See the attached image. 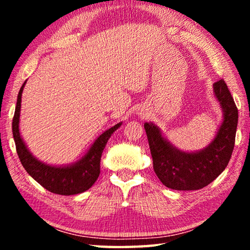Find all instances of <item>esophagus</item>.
Listing matches in <instances>:
<instances>
[{"label": "esophagus", "instance_id": "34e87169", "mask_svg": "<svg viewBox=\"0 0 250 250\" xmlns=\"http://www.w3.org/2000/svg\"><path fill=\"white\" fill-rule=\"evenodd\" d=\"M138 116H145V112H143L142 110H139V111H138Z\"/></svg>", "mask_w": 250, "mask_h": 250}]
</instances>
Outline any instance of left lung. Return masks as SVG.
Returning a JSON list of instances; mask_svg holds the SVG:
<instances>
[{
  "instance_id": "1",
  "label": "left lung",
  "mask_w": 250,
  "mask_h": 250,
  "mask_svg": "<svg viewBox=\"0 0 250 250\" xmlns=\"http://www.w3.org/2000/svg\"><path fill=\"white\" fill-rule=\"evenodd\" d=\"M213 89L221 104L223 122L214 140L203 150L181 151L163 138L155 125L145 124L154 172L168 188L195 191L205 188L225 170L229 162L235 146L238 110L225 80L215 83Z\"/></svg>"
}]
</instances>
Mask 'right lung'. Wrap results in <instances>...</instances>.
I'll return each instance as SVG.
<instances>
[{
	"label": "right lung",
	"mask_w": 250,
	"mask_h": 250,
	"mask_svg": "<svg viewBox=\"0 0 250 250\" xmlns=\"http://www.w3.org/2000/svg\"><path fill=\"white\" fill-rule=\"evenodd\" d=\"M26 82L21 87L15 112L12 122V131L21 163L25 170L37 183H40L47 191L59 195H75L87 191L94 185L100 174V159L105 145L115 131L120 128L122 122L111 126L99 135L92 143L90 149L82 159L74 164L66 167H53L37 160L27 146H25L20 133V112L22 92Z\"/></svg>",
	"instance_id": "obj_1"
}]
</instances>
